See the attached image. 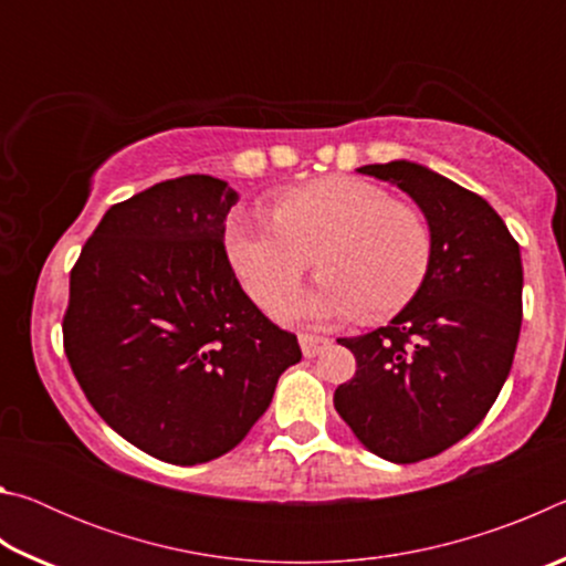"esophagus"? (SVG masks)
Instances as JSON below:
<instances>
[{
  "instance_id": "esophagus-1",
  "label": "esophagus",
  "mask_w": 566,
  "mask_h": 566,
  "mask_svg": "<svg viewBox=\"0 0 566 566\" xmlns=\"http://www.w3.org/2000/svg\"><path fill=\"white\" fill-rule=\"evenodd\" d=\"M329 337H319V334H300V347L304 352V357H317V354L327 347Z\"/></svg>"
}]
</instances>
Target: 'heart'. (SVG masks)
Instances as JSON below:
<instances>
[{
	"mask_svg": "<svg viewBox=\"0 0 566 566\" xmlns=\"http://www.w3.org/2000/svg\"><path fill=\"white\" fill-rule=\"evenodd\" d=\"M266 217H237L224 232L229 264L262 310L280 304L312 260L319 284L286 302L284 314L381 322L407 310L432 272L429 217L369 179L329 175L290 187Z\"/></svg>",
	"mask_w": 566,
	"mask_h": 566,
	"instance_id": "heart-1",
	"label": "heart"
}]
</instances>
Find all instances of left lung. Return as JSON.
Listing matches in <instances>:
<instances>
[{
  "mask_svg": "<svg viewBox=\"0 0 566 566\" xmlns=\"http://www.w3.org/2000/svg\"><path fill=\"white\" fill-rule=\"evenodd\" d=\"M395 181L429 217L424 290L387 327L339 339L357 371L334 407L369 452L397 464L437 457L486 417L510 377L522 327V256L502 217L415 161L359 167Z\"/></svg>",
  "mask_w": 566,
  "mask_h": 566,
  "instance_id": "1",
  "label": "left lung"
}]
</instances>
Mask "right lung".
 <instances>
[{
  "mask_svg": "<svg viewBox=\"0 0 566 566\" xmlns=\"http://www.w3.org/2000/svg\"><path fill=\"white\" fill-rule=\"evenodd\" d=\"M239 195L187 175L112 205L70 272L62 334L114 432L169 464L234 449L302 359L239 286L224 222Z\"/></svg>",
  "mask_w": 566,
  "mask_h": 566,
  "instance_id": "add662e5",
  "label": "right lung"
}]
</instances>
